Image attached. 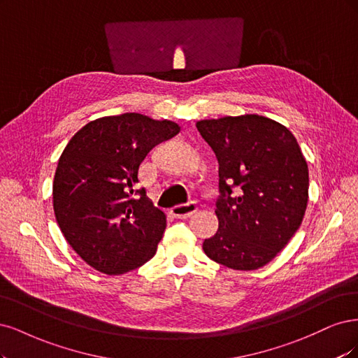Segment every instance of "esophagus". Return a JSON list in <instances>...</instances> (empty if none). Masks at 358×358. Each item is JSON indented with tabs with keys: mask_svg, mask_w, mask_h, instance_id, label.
I'll list each match as a JSON object with an SVG mask.
<instances>
[{
	"mask_svg": "<svg viewBox=\"0 0 358 358\" xmlns=\"http://www.w3.org/2000/svg\"><path fill=\"white\" fill-rule=\"evenodd\" d=\"M196 211H198V203H196L194 201H190V202H186V203H178V205H174L171 208L172 215L177 217V218L190 217Z\"/></svg>",
	"mask_w": 358,
	"mask_h": 358,
	"instance_id": "1",
	"label": "esophagus"
}]
</instances>
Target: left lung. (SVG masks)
<instances>
[{
    "label": "left lung",
    "instance_id": "left-lung-1",
    "mask_svg": "<svg viewBox=\"0 0 358 358\" xmlns=\"http://www.w3.org/2000/svg\"><path fill=\"white\" fill-rule=\"evenodd\" d=\"M196 128L218 160V230L203 241L205 255L235 271L259 269L303 220L309 176L301 147L285 126L257 114Z\"/></svg>",
    "mask_w": 358,
    "mask_h": 358
}]
</instances>
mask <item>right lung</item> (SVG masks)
I'll return each mask as SVG.
<instances>
[{"mask_svg":"<svg viewBox=\"0 0 358 358\" xmlns=\"http://www.w3.org/2000/svg\"><path fill=\"white\" fill-rule=\"evenodd\" d=\"M180 132L171 120L124 113L83 126L53 180V210L68 244L89 266L120 275L156 255L166 215L136 189L150 150Z\"/></svg>","mask_w":358,"mask_h":358,"instance_id":"right-lung-1","label":"right lung"}]
</instances>
